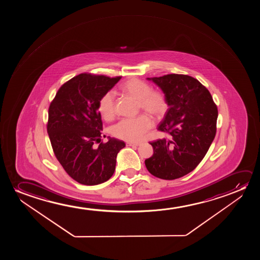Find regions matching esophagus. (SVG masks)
<instances>
[{
    "label": "esophagus",
    "instance_id": "esophagus-1",
    "mask_svg": "<svg viewBox=\"0 0 260 260\" xmlns=\"http://www.w3.org/2000/svg\"><path fill=\"white\" fill-rule=\"evenodd\" d=\"M139 145H140V143H138V142L127 143V146H139Z\"/></svg>",
    "mask_w": 260,
    "mask_h": 260
}]
</instances>
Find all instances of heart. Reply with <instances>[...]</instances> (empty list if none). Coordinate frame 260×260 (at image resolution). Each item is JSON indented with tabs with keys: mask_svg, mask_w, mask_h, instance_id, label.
Masks as SVG:
<instances>
[{
	"mask_svg": "<svg viewBox=\"0 0 260 260\" xmlns=\"http://www.w3.org/2000/svg\"><path fill=\"white\" fill-rule=\"evenodd\" d=\"M122 92L139 101V109L150 114L154 119L164 116L168 109L166 98L162 93L152 90L146 82L139 79H131L121 85ZM99 112L106 121H111L115 114V101L114 94L107 92L99 102ZM152 120L148 115L142 114L133 119H123L111 128L112 134L118 139L128 142H139L144 139L150 128Z\"/></svg>",
	"mask_w": 260,
	"mask_h": 260,
	"instance_id": "b5f03b06",
	"label": "heart"
}]
</instances>
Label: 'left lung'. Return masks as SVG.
Masks as SVG:
<instances>
[{
  "label": "left lung",
  "mask_w": 260,
  "mask_h": 260,
  "mask_svg": "<svg viewBox=\"0 0 260 260\" xmlns=\"http://www.w3.org/2000/svg\"><path fill=\"white\" fill-rule=\"evenodd\" d=\"M164 92L167 112L158 131L170 139H158L146 169L157 178L172 180L188 174L203 160L216 135L217 108L209 90L189 75L146 78Z\"/></svg>",
  "instance_id": "obj_1"
}]
</instances>
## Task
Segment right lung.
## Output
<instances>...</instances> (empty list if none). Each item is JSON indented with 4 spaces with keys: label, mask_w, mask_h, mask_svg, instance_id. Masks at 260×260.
Masks as SVG:
<instances>
[{
    "label": "right lung",
    "mask_w": 260,
    "mask_h": 260,
    "mask_svg": "<svg viewBox=\"0 0 260 260\" xmlns=\"http://www.w3.org/2000/svg\"><path fill=\"white\" fill-rule=\"evenodd\" d=\"M120 79L81 74L61 86L50 104L47 131L54 153L67 173L82 185L107 181L125 146L110 137L106 144L94 146L102 131L99 102Z\"/></svg>",
    "instance_id": "add662e5"
}]
</instances>
